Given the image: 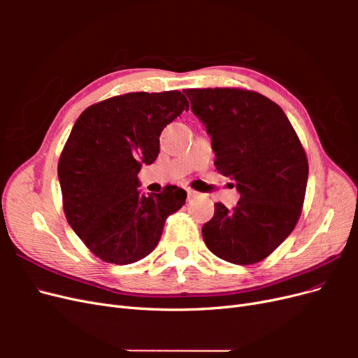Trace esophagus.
I'll use <instances>...</instances> for the list:
<instances>
[{"instance_id": "obj_1", "label": "esophagus", "mask_w": 358, "mask_h": 358, "mask_svg": "<svg viewBox=\"0 0 358 358\" xmlns=\"http://www.w3.org/2000/svg\"><path fill=\"white\" fill-rule=\"evenodd\" d=\"M187 194H188V199H192V197H196L197 192L191 188H187Z\"/></svg>"}]
</instances>
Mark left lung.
I'll list each match as a JSON object with an SVG mask.
<instances>
[{"instance_id":"8db88e82","label":"left lung","mask_w":358,"mask_h":358,"mask_svg":"<svg viewBox=\"0 0 358 358\" xmlns=\"http://www.w3.org/2000/svg\"><path fill=\"white\" fill-rule=\"evenodd\" d=\"M206 125L221 175L234 179L241 200L233 210L215 203L201 229L209 251L233 264H255L282 243L301 215L309 164L280 107L241 88L185 90Z\"/></svg>"}]
</instances>
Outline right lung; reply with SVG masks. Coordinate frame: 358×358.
Wrapping results in <instances>:
<instances>
[{
	"mask_svg": "<svg viewBox=\"0 0 358 358\" xmlns=\"http://www.w3.org/2000/svg\"><path fill=\"white\" fill-rule=\"evenodd\" d=\"M180 91L128 92L95 103L76 121L58 161L62 208L74 233L106 263L131 264L154 251L187 192L137 191L142 164L159 154V134L188 110Z\"/></svg>",
	"mask_w": 358,
	"mask_h": 358,
	"instance_id": "obj_1",
	"label": "right lung"
}]
</instances>
